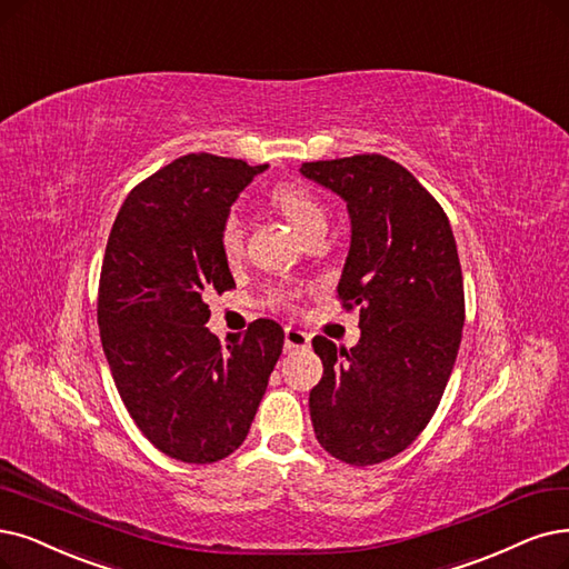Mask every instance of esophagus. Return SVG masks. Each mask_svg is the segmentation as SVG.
<instances>
[{"label": "esophagus", "mask_w": 569, "mask_h": 569, "mask_svg": "<svg viewBox=\"0 0 569 569\" xmlns=\"http://www.w3.org/2000/svg\"><path fill=\"white\" fill-rule=\"evenodd\" d=\"M306 348H310V336L297 327H287L284 329V352L306 350Z\"/></svg>", "instance_id": "34e87169"}]
</instances>
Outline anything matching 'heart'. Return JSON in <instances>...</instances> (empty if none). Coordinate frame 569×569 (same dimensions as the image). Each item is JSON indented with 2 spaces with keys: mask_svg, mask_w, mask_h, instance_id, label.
I'll return each instance as SVG.
<instances>
[{
  "mask_svg": "<svg viewBox=\"0 0 569 569\" xmlns=\"http://www.w3.org/2000/svg\"><path fill=\"white\" fill-rule=\"evenodd\" d=\"M270 202L272 208H278L282 217L291 223V229L301 233L303 238L317 229V226H325V208L317 196L299 184V181H280L270 189ZM219 249L226 261H236L242 254V226L236 214H229L223 219L219 229ZM299 299L297 291H282L278 293V306L289 308L293 301Z\"/></svg>",
  "mask_w": 569,
  "mask_h": 569,
  "instance_id": "b5f03b06",
  "label": "heart"
}]
</instances>
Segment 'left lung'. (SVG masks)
<instances>
[{"mask_svg":"<svg viewBox=\"0 0 569 569\" xmlns=\"http://www.w3.org/2000/svg\"><path fill=\"white\" fill-rule=\"evenodd\" d=\"M301 172L348 202L352 240L338 299L359 308V343L315 336L322 380L310 392L315 437L340 462L378 465L435 416L465 325L458 244L443 208L392 158L359 153Z\"/></svg>","mask_w":569,"mask_h":569,"instance_id":"8db88e82","label":"left lung"}]
</instances>
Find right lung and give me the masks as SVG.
<instances>
[{
	"mask_svg": "<svg viewBox=\"0 0 569 569\" xmlns=\"http://www.w3.org/2000/svg\"><path fill=\"white\" fill-rule=\"evenodd\" d=\"M268 166L181 156L134 187L107 240L98 325L130 418L166 456L229 458L244 441L284 331L257 320L221 346L208 297L236 287L219 229L238 193Z\"/></svg>",
	"mask_w": 569,
	"mask_h": 569,
	"instance_id": "right-lung-1",
	"label": "right lung"
}]
</instances>
